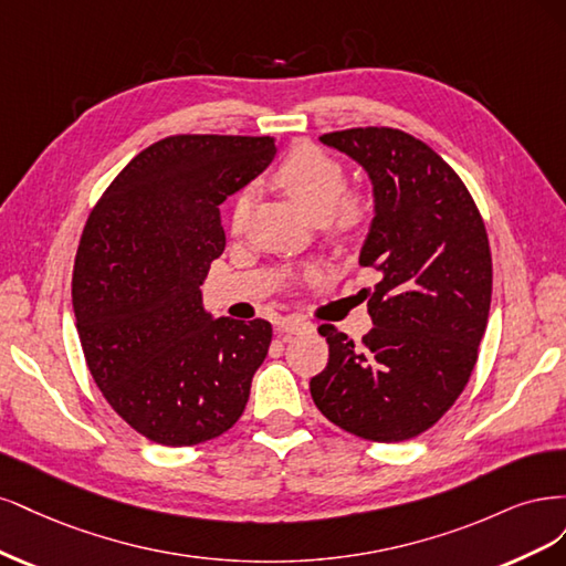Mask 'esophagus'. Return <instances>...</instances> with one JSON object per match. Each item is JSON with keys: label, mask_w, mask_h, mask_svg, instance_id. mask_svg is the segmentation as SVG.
<instances>
[{"label": "esophagus", "mask_w": 566, "mask_h": 566, "mask_svg": "<svg viewBox=\"0 0 566 566\" xmlns=\"http://www.w3.org/2000/svg\"><path fill=\"white\" fill-rule=\"evenodd\" d=\"M310 326H313V324L301 319V317H284L280 322V332L282 334H301V332H307Z\"/></svg>", "instance_id": "esophagus-1"}]
</instances>
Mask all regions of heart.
<instances>
[{
  "mask_svg": "<svg viewBox=\"0 0 566 566\" xmlns=\"http://www.w3.org/2000/svg\"><path fill=\"white\" fill-rule=\"evenodd\" d=\"M275 184L315 221H322L336 234L359 230L371 213V197L348 190V174L343 164L313 143H298L286 153L275 171ZM253 205L251 188L232 197L230 230L242 232ZM305 277L313 270L303 272Z\"/></svg>",
  "mask_w": 566,
  "mask_h": 566,
  "instance_id": "obj_1",
  "label": "heart"
}]
</instances>
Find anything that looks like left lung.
Masks as SVG:
<instances>
[{"label":"left lung","instance_id":"left-lung-1","mask_svg":"<svg viewBox=\"0 0 566 566\" xmlns=\"http://www.w3.org/2000/svg\"><path fill=\"white\" fill-rule=\"evenodd\" d=\"M369 174L376 213L359 253L380 282L364 289L374 329L355 345L322 324L329 361L310 380L317 409L345 432L405 442L451 409L478 364L491 303V251L465 184L430 145L390 126L319 136Z\"/></svg>","mask_w":566,"mask_h":566}]
</instances>
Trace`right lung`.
Returning <instances> with one entry per match:
<instances>
[{"label":"right lung","instance_id":"1","mask_svg":"<svg viewBox=\"0 0 566 566\" xmlns=\"http://www.w3.org/2000/svg\"><path fill=\"white\" fill-rule=\"evenodd\" d=\"M272 157L270 136H167L88 213L72 270L86 367L117 416L157 444L230 430L268 355L270 322L211 319L199 286L226 249L218 205Z\"/></svg>","mask_w":566,"mask_h":566}]
</instances>
